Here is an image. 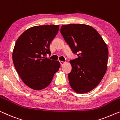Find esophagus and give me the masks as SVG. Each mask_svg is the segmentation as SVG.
Instances as JSON below:
<instances>
[{"label":"esophagus","mask_w":120,"mask_h":120,"mask_svg":"<svg viewBox=\"0 0 120 120\" xmlns=\"http://www.w3.org/2000/svg\"><path fill=\"white\" fill-rule=\"evenodd\" d=\"M60 64H61V66H63L64 64H65L66 62H64V61H60Z\"/></svg>","instance_id":"esophagus-1"}]
</instances>
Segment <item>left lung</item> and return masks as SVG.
<instances>
[{
    "instance_id": "obj_1",
    "label": "left lung",
    "mask_w": 120,
    "mask_h": 120,
    "mask_svg": "<svg viewBox=\"0 0 120 120\" xmlns=\"http://www.w3.org/2000/svg\"><path fill=\"white\" fill-rule=\"evenodd\" d=\"M64 39L78 58L71 60V71L68 75L74 92L84 94L99 85L106 74L108 49L98 31L85 24L62 25L60 30Z\"/></svg>"
}]
</instances>
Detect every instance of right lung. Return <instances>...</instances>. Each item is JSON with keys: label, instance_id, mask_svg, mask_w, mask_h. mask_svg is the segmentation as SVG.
<instances>
[{"label": "right lung", "instance_id": "add662e5", "mask_svg": "<svg viewBox=\"0 0 120 120\" xmlns=\"http://www.w3.org/2000/svg\"><path fill=\"white\" fill-rule=\"evenodd\" d=\"M59 25L32 27L17 39L12 53L15 68L22 81L34 90L49 86L60 67L58 61L45 58L51 53L49 45L56 36Z\"/></svg>", "mask_w": 120, "mask_h": 120}]
</instances>
